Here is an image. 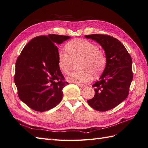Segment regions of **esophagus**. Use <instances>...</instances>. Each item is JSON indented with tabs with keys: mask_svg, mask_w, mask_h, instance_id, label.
<instances>
[{
	"mask_svg": "<svg viewBox=\"0 0 148 148\" xmlns=\"http://www.w3.org/2000/svg\"><path fill=\"white\" fill-rule=\"evenodd\" d=\"M77 86H79V87H81V88H84V87H86V85H85V84H80V83H77Z\"/></svg>",
	"mask_w": 148,
	"mask_h": 148,
	"instance_id": "1",
	"label": "esophagus"
}]
</instances>
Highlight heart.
Here are the masks:
<instances>
[{"label": "heart", "mask_w": 148, "mask_h": 148, "mask_svg": "<svg viewBox=\"0 0 148 148\" xmlns=\"http://www.w3.org/2000/svg\"><path fill=\"white\" fill-rule=\"evenodd\" d=\"M66 51L58 53V62L60 71L64 74L69 73L74 62H79L80 70L73 72L67 77L72 82H88L99 75L104 70L107 59L104 53L95 44L86 39H75L66 45Z\"/></svg>", "instance_id": "heart-1"}]
</instances>
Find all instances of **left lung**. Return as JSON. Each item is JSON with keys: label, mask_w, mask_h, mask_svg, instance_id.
Returning <instances> with one entry per match:
<instances>
[{"label": "left lung", "mask_w": 148, "mask_h": 148, "mask_svg": "<svg viewBox=\"0 0 148 148\" xmlns=\"http://www.w3.org/2000/svg\"><path fill=\"white\" fill-rule=\"evenodd\" d=\"M99 43L105 51L107 63L103 74L92 86L95 95L88 100L90 107L98 111H106L126 99L133 78L132 59L124 45L108 35L85 36Z\"/></svg>", "instance_id": "8db88e82"}]
</instances>
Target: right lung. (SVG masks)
Returning a JSON list of instances; mask_svg holds the SVG:
<instances>
[{
	"label": "right lung",
	"mask_w": 148,
	"mask_h": 148,
	"mask_svg": "<svg viewBox=\"0 0 148 148\" xmlns=\"http://www.w3.org/2000/svg\"><path fill=\"white\" fill-rule=\"evenodd\" d=\"M56 34L34 38L25 45L16 63L14 82L20 99L38 112L58 105L69 84L58 67L56 44L70 39Z\"/></svg>",
	"instance_id": "obj_1"
}]
</instances>
